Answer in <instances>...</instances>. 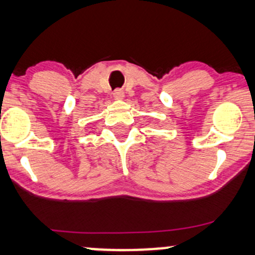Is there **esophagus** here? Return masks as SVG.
I'll return each mask as SVG.
<instances>
[{"instance_id": "34e87169", "label": "esophagus", "mask_w": 255, "mask_h": 255, "mask_svg": "<svg viewBox=\"0 0 255 255\" xmlns=\"http://www.w3.org/2000/svg\"><path fill=\"white\" fill-rule=\"evenodd\" d=\"M113 95H114V98H118V99H122L125 96V93L122 89H117L114 93H113Z\"/></svg>"}]
</instances>
